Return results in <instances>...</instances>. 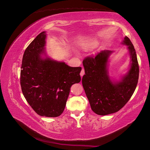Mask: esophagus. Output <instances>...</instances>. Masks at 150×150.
I'll list each match as a JSON object with an SVG mask.
<instances>
[{
	"mask_svg": "<svg viewBox=\"0 0 150 150\" xmlns=\"http://www.w3.org/2000/svg\"><path fill=\"white\" fill-rule=\"evenodd\" d=\"M85 74V71H84V69L83 68H82V70H81V74H80V75H81V76H82L83 75Z\"/></svg>",
	"mask_w": 150,
	"mask_h": 150,
	"instance_id": "obj_1",
	"label": "esophagus"
}]
</instances>
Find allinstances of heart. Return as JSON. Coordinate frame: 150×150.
<instances>
[{
  "mask_svg": "<svg viewBox=\"0 0 150 150\" xmlns=\"http://www.w3.org/2000/svg\"><path fill=\"white\" fill-rule=\"evenodd\" d=\"M90 47H91V44L90 43H84L83 45V47L86 48V49H88Z\"/></svg>",
  "mask_w": 150,
  "mask_h": 150,
  "instance_id": "b5f03b06",
  "label": "heart"
}]
</instances>
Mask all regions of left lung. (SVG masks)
<instances>
[{
  "mask_svg": "<svg viewBox=\"0 0 150 150\" xmlns=\"http://www.w3.org/2000/svg\"><path fill=\"white\" fill-rule=\"evenodd\" d=\"M130 55L129 69L120 81L112 79L108 70V62L113 51L104 50L95 55L85 58L82 62L85 75L82 86L91 105L96 114L105 116L120 110L133 95L139 79V68L136 52L127 36L123 42Z\"/></svg>",
  "mask_w": 150,
  "mask_h": 150,
  "instance_id": "left-lung-1",
  "label": "left lung"
}]
</instances>
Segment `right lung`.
<instances>
[{
	"label": "right lung",
	"mask_w": 150,
	"mask_h": 150,
	"mask_svg": "<svg viewBox=\"0 0 150 150\" xmlns=\"http://www.w3.org/2000/svg\"><path fill=\"white\" fill-rule=\"evenodd\" d=\"M46 32L41 33L24 52L20 71L23 95L40 116L63 112L71 86L81 82V67H71L47 55Z\"/></svg>",
	"instance_id": "1"
}]
</instances>
